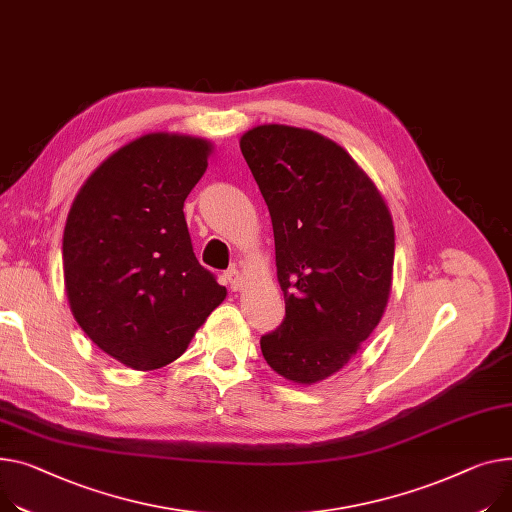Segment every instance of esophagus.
I'll use <instances>...</instances> for the list:
<instances>
[{"label":"esophagus","instance_id":"1","mask_svg":"<svg viewBox=\"0 0 512 512\" xmlns=\"http://www.w3.org/2000/svg\"><path fill=\"white\" fill-rule=\"evenodd\" d=\"M224 282L230 290H241L243 288V276L241 271H238L236 267H230L228 271H224Z\"/></svg>","mask_w":512,"mask_h":512}]
</instances>
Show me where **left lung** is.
I'll return each mask as SVG.
<instances>
[{
    "label": "left lung",
    "mask_w": 512,
    "mask_h": 512,
    "mask_svg": "<svg viewBox=\"0 0 512 512\" xmlns=\"http://www.w3.org/2000/svg\"><path fill=\"white\" fill-rule=\"evenodd\" d=\"M241 152L267 203L286 298V317L261 337V352L282 377L311 385L348 364L379 325L393 222L352 156L311 129L259 125Z\"/></svg>",
    "instance_id": "8db88e82"
}]
</instances>
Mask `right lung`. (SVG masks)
<instances>
[{
  "instance_id": "add662e5",
  "label": "right lung",
  "mask_w": 512,
  "mask_h": 512,
  "mask_svg": "<svg viewBox=\"0 0 512 512\" xmlns=\"http://www.w3.org/2000/svg\"><path fill=\"white\" fill-rule=\"evenodd\" d=\"M210 152L189 135H144L94 170L67 216L72 313L102 352L133 370L177 360L226 298L197 261L183 214Z\"/></svg>"
}]
</instances>
